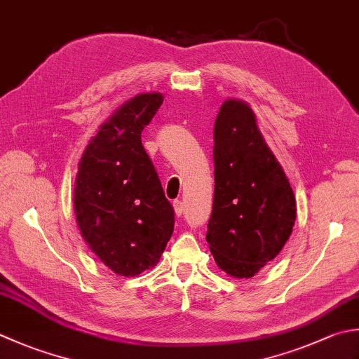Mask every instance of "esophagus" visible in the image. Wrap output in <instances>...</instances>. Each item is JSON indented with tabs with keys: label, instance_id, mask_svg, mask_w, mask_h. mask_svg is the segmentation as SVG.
I'll list each match as a JSON object with an SVG mask.
<instances>
[{
	"label": "esophagus",
	"instance_id": "34e87169",
	"mask_svg": "<svg viewBox=\"0 0 359 359\" xmlns=\"http://www.w3.org/2000/svg\"><path fill=\"white\" fill-rule=\"evenodd\" d=\"M172 207H174L175 216H182V215H184V210H185L184 202H182V201H174V202H172Z\"/></svg>",
	"mask_w": 359,
	"mask_h": 359
}]
</instances>
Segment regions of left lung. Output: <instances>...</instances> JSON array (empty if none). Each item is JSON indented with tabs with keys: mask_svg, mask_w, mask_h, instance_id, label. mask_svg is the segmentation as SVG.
I'll use <instances>...</instances> for the list:
<instances>
[{
	"mask_svg": "<svg viewBox=\"0 0 359 359\" xmlns=\"http://www.w3.org/2000/svg\"><path fill=\"white\" fill-rule=\"evenodd\" d=\"M213 135L215 196L207 243L217 268L250 278L290 240L296 198L248 102L224 101Z\"/></svg>",
	"mask_w": 359,
	"mask_h": 359,
	"instance_id": "left-lung-1",
	"label": "left lung"
}]
</instances>
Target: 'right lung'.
Wrapping results in <instances>:
<instances>
[{"label":"right lung","instance_id":"right-lung-1","mask_svg":"<svg viewBox=\"0 0 359 359\" xmlns=\"http://www.w3.org/2000/svg\"><path fill=\"white\" fill-rule=\"evenodd\" d=\"M163 95L140 93L100 126L74 182V215L88 249L118 276L154 268L174 230V210L142 144Z\"/></svg>","mask_w":359,"mask_h":359}]
</instances>
